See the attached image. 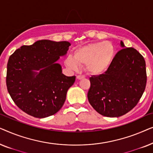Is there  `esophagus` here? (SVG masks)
<instances>
[{"label":"esophagus","mask_w":153,"mask_h":153,"mask_svg":"<svg viewBox=\"0 0 153 153\" xmlns=\"http://www.w3.org/2000/svg\"><path fill=\"white\" fill-rule=\"evenodd\" d=\"M84 78H85V76H83V75H78V76H76V79H78V80H81V79H83Z\"/></svg>","instance_id":"esophagus-1"}]
</instances>
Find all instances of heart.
I'll return each mask as SVG.
<instances>
[{"label":"heart","mask_w":153,"mask_h":153,"mask_svg":"<svg viewBox=\"0 0 153 153\" xmlns=\"http://www.w3.org/2000/svg\"><path fill=\"white\" fill-rule=\"evenodd\" d=\"M116 56V49L110 42L91 43L79 48L74 51V57L68 56L65 64L72 70H78L84 65L86 72L93 76H99L110 68Z\"/></svg>","instance_id":"obj_1"}]
</instances>
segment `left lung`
<instances>
[{"mask_svg":"<svg viewBox=\"0 0 153 153\" xmlns=\"http://www.w3.org/2000/svg\"><path fill=\"white\" fill-rule=\"evenodd\" d=\"M123 48L103 74L90 78L88 99L96 111L106 117H120L131 111L146 88V68L143 56L134 48Z\"/></svg>","mask_w":153,"mask_h":153,"instance_id":"8db88e82","label":"left lung"}]
</instances>
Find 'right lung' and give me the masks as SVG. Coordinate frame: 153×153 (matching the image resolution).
I'll return each mask as SVG.
<instances>
[{"mask_svg":"<svg viewBox=\"0 0 153 153\" xmlns=\"http://www.w3.org/2000/svg\"><path fill=\"white\" fill-rule=\"evenodd\" d=\"M70 45L67 41L42 39L22 46L10 56L6 84L10 97L23 111L44 118L62 108L76 76L62 74L57 61L66 56Z\"/></svg>","mask_w":153,"mask_h":153,"instance_id":"obj_1","label":"right lung"}]
</instances>
